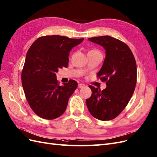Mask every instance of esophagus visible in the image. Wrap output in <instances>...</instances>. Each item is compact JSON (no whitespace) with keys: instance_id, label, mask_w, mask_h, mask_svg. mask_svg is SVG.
I'll use <instances>...</instances> for the list:
<instances>
[{"instance_id":"obj_1","label":"esophagus","mask_w":157,"mask_h":157,"mask_svg":"<svg viewBox=\"0 0 157 157\" xmlns=\"http://www.w3.org/2000/svg\"><path fill=\"white\" fill-rule=\"evenodd\" d=\"M84 87H85V84H83V83H79L78 84V87L79 88H83Z\"/></svg>"}]
</instances>
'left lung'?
I'll list each match as a JSON object with an SVG mask.
<instances>
[{"label":"left lung","instance_id":"obj_1","mask_svg":"<svg viewBox=\"0 0 157 157\" xmlns=\"http://www.w3.org/2000/svg\"><path fill=\"white\" fill-rule=\"evenodd\" d=\"M105 50V58L97 75L106 82L101 91L90 86L92 94L86 99L91 115L101 121L113 119L125 108L134 93L136 83V64L126 44L109 36L88 38Z\"/></svg>","mask_w":157,"mask_h":157}]
</instances>
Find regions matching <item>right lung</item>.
I'll use <instances>...</instances> for the list:
<instances>
[{
	"label": "right lung",
	"mask_w": 157,
	"mask_h": 157,
	"mask_svg": "<svg viewBox=\"0 0 157 157\" xmlns=\"http://www.w3.org/2000/svg\"><path fill=\"white\" fill-rule=\"evenodd\" d=\"M83 40L46 36L38 38L28 50L22 84L31 109L41 118L54 119L65 112L78 83L71 79L59 86L56 73L59 68L67 67L70 52Z\"/></svg>",
	"instance_id": "1"
}]
</instances>
